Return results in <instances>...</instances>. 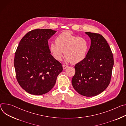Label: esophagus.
<instances>
[{"label": "esophagus", "mask_w": 126, "mask_h": 126, "mask_svg": "<svg viewBox=\"0 0 126 126\" xmlns=\"http://www.w3.org/2000/svg\"><path fill=\"white\" fill-rule=\"evenodd\" d=\"M67 67H68V66H67V65H65V64H63V69H66Z\"/></svg>", "instance_id": "esophagus-1"}]
</instances>
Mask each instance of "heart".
Returning a JSON list of instances; mask_svg holds the SVG:
<instances>
[{
  "label": "heart",
  "instance_id": "1",
  "mask_svg": "<svg viewBox=\"0 0 126 126\" xmlns=\"http://www.w3.org/2000/svg\"><path fill=\"white\" fill-rule=\"evenodd\" d=\"M55 43L49 45V49L55 60L61 61L64 54L66 62L76 64L82 61L86 57L89 46L84 37H78L65 32L57 37Z\"/></svg>",
  "mask_w": 126,
  "mask_h": 126
}]
</instances>
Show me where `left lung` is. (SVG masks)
Instances as JSON below:
<instances>
[{"label": "left lung", "mask_w": 126, "mask_h": 126, "mask_svg": "<svg viewBox=\"0 0 126 126\" xmlns=\"http://www.w3.org/2000/svg\"><path fill=\"white\" fill-rule=\"evenodd\" d=\"M91 40L86 58L75 65L72 83L79 94L93 96L104 91L110 84L114 65L111 49L100 34L86 32Z\"/></svg>", "instance_id": "left-lung-1"}]
</instances>
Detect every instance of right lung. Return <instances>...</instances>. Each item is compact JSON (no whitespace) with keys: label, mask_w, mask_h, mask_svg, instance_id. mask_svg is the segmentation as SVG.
Listing matches in <instances>:
<instances>
[{"label":"right lung","mask_w":126,"mask_h":126,"mask_svg":"<svg viewBox=\"0 0 126 126\" xmlns=\"http://www.w3.org/2000/svg\"><path fill=\"white\" fill-rule=\"evenodd\" d=\"M55 32L50 29L33 30L19 42L14 65L19 85L28 93H47L63 71L62 63L52 57L49 49L48 39Z\"/></svg>","instance_id":"1"}]
</instances>
